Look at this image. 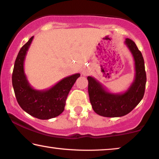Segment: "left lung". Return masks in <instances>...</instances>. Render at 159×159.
Listing matches in <instances>:
<instances>
[{
  "label": "left lung",
  "mask_w": 159,
  "mask_h": 159,
  "mask_svg": "<svg viewBox=\"0 0 159 159\" xmlns=\"http://www.w3.org/2000/svg\"><path fill=\"white\" fill-rule=\"evenodd\" d=\"M134 61V79L128 89L122 93H112L97 80L88 76V92L95 113L104 117H120L130 113L142 100L146 84L145 62L140 51L129 39L124 42Z\"/></svg>",
  "instance_id": "obj_1"
}]
</instances>
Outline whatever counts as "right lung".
Returning a JSON list of instances; mask_svg holds the SVG:
<instances>
[{
    "label": "right lung",
    "instance_id": "1",
    "mask_svg": "<svg viewBox=\"0 0 159 159\" xmlns=\"http://www.w3.org/2000/svg\"><path fill=\"white\" fill-rule=\"evenodd\" d=\"M31 37L21 48L14 63L12 85L20 106L30 115L42 120L55 118L64 111L67 95L80 73L67 76L46 90L33 89L25 73L24 62L27 52L33 41Z\"/></svg>",
    "mask_w": 159,
    "mask_h": 159
}]
</instances>
